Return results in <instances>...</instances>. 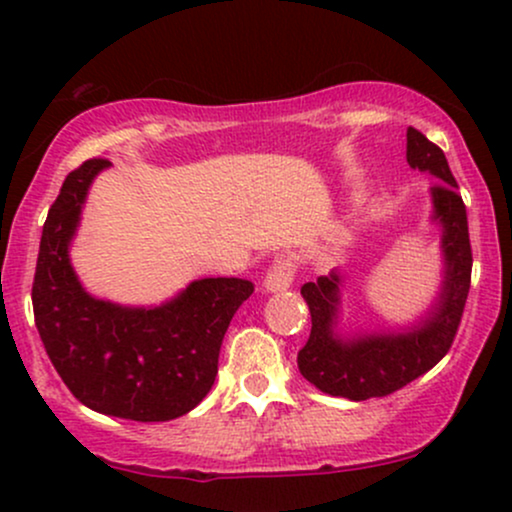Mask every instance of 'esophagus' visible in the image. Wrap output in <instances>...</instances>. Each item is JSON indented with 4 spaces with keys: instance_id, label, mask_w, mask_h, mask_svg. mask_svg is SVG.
Masks as SVG:
<instances>
[{
    "instance_id": "1",
    "label": "esophagus",
    "mask_w": 512,
    "mask_h": 512,
    "mask_svg": "<svg viewBox=\"0 0 512 512\" xmlns=\"http://www.w3.org/2000/svg\"><path fill=\"white\" fill-rule=\"evenodd\" d=\"M293 276H296V260L291 255L276 257L267 276H264V289L269 293L286 291L293 284Z\"/></svg>"
}]
</instances>
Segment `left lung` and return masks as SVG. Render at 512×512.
I'll return each mask as SVG.
<instances>
[{
	"label": "left lung",
	"instance_id": "left-lung-1",
	"mask_svg": "<svg viewBox=\"0 0 512 512\" xmlns=\"http://www.w3.org/2000/svg\"><path fill=\"white\" fill-rule=\"evenodd\" d=\"M407 163L443 180L431 187L433 219L443 226V289L426 320L407 332L339 339L334 334L342 281L339 274L332 272L303 284L301 293L313 317V330L298 351V368L308 383L332 397L363 402L370 397L392 395L448 354L462 322L472 281L467 209L457 195V182L452 178L443 149L428 142L414 127L407 129Z\"/></svg>",
	"mask_w": 512,
	"mask_h": 512
}]
</instances>
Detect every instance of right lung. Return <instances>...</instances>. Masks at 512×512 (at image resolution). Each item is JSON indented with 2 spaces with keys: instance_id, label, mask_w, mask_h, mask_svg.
Returning a JSON list of instances; mask_svg holds the SVG:
<instances>
[{
  "instance_id": "obj_1",
  "label": "right lung",
  "mask_w": 512,
  "mask_h": 512,
  "mask_svg": "<svg viewBox=\"0 0 512 512\" xmlns=\"http://www.w3.org/2000/svg\"><path fill=\"white\" fill-rule=\"evenodd\" d=\"M108 166V158L81 163L48 211L31 293L35 327L64 385L88 409L132 421L178 419L214 385L223 334L255 286L233 276L199 279L158 308L88 296L69 243L88 187Z\"/></svg>"
}]
</instances>
